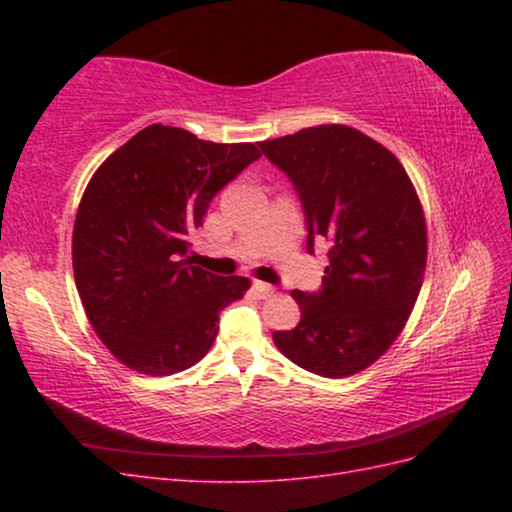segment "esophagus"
I'll list each match as a JSON object with an SVG mask.
<instances>
[{"label": "esophagus", "instance_id": "obj_1", "mask_svg": "<svg viewBox=\"0 0 512 512\" xmlns=\"http://www.w3.org/2000/svg\"><path fill=\"white\" fill-rule=\"evenodd\" d=\"M252 292L256 294L258 299H267L269 294L273 292V288H271L269 284H265V282H254V284H252Z\"/></svg>", "mask_w": 512, "mask_h": 512}]
</instances>
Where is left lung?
I'll use <instances>...</instances> for the list:
<instances>
[{
    "instance_id": "1",
    "label": "left lung",
    "mask_w": 512,
    "mask_h": 512,
    "mask_svg": "<svg viewBox=\"0 0 512 512\" xmlns=\"http://www.w3.org/2000/svg\"><path fill=\"white\" fill-rule=\"evenodd\" d=\"M260 149L301 200L307 252L329 245L320 290L292 292L301 322L273 342L312 374H356L389 350L421 292V203L393 153L354 128H307Z\"/></svg>"
}]
</instances>
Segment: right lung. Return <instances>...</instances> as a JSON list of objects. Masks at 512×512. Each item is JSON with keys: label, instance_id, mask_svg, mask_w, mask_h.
<instances>
[{"label": "right lung", "instance_id": "add662e5", "mask_svg": "<svg viewBox=\"0 0 512 512\" xmlns=\"http://www.w3.org/2000/svg\"><path fill=\"white\" fill-rule=\"evenodd\" d=\"M260 158L252 143L218 145L153 126L91 177L76 213L72 265L91 327L130 369L177 374L218 335L220 312L250 288L192 265V232L213 196Z\"/></svg>", "mask_w": 512, "mask_h": 512}]
</instances>
